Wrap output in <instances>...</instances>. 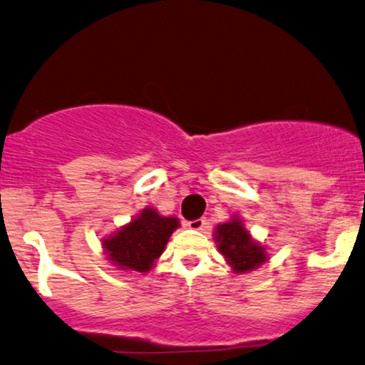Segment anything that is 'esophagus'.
Here are the masks:
<instances>
[{
    "mask_svg": "<svg viewBox=\"0 0 365 365\" xmlns=\"http://www.w3.org/2000/svg\"><path fill=\"white\" fill-rule=\"evenodd\" d=\"M186 226L190 227V229H193V231H202V229L207 226V220H205V219L190 220V222H186Z\"/></svg>",
    "mask_w": 365,
    "mask_h": 365,
    "instance_id": "esophagus-1",
    "label": "esophagus"
}]
</instances>
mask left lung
<instances>
[{
  "instance_id": "1",
  "label": "left lung",
  "mask_w": 365,
  "mask_h": 365,
  "mask_svg": "<svg viewBox=\"0 0 365 365\" xmlns=\"http://www.w3.org/2000/svg\"><path fill=\"white\" fill-rule=\"evenodd\" d=\"M214 241L235 274L252 272L269 260L267 247L252 236L237 214H232L227 222L217 224Z\"/></svg>"
}]
</instances>
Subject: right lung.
Masks as SVG:
<instances>
[{"mask_svg":"<svg viewBox=\"0 0 365 365\" xmlns=\"http://www.w3.org/2000/svg\"><path fill=\"white\" fill-rule=\"evenodd\" d=\"M181 227L178 217L162 215L157 208L145 207L128 224L100 241L105 259L120 272H150L165 252L169 237Z\"/></svg>","mask_w":365,"mask_h":365,"instance_id":"1","label":"right lung"}]
</instances>
